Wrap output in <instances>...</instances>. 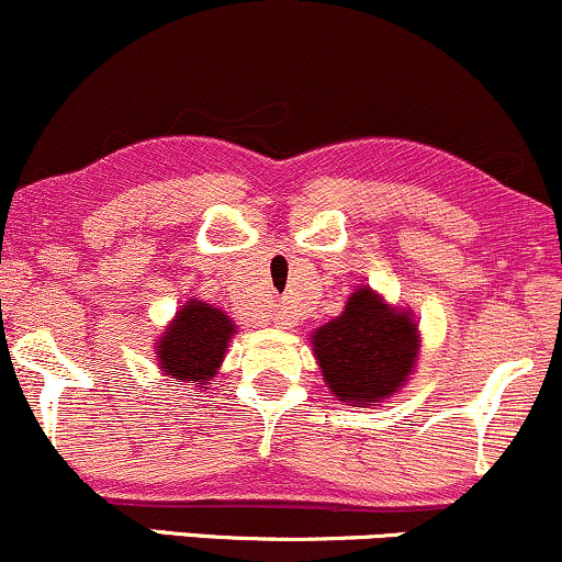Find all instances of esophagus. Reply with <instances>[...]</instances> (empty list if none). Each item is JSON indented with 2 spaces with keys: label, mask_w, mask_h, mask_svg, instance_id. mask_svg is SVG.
<instances>
[{
  "label": "esophagus",
  "mask_w": 562,
  "mask_h": 562,
  "mask_svg": "<svg viewBox=\"0 0 562 562\" xmlns=\"http://www.w3.org/2000/svg\"><path fill=\"white\" fill-rule=\"evenodd\" d=\"M274 322H277V325H280V327H288V325H293V314H290L288 308H280V312L274 314Z\"/></svg>",
  "instance_id": "1"
}]
</instances>
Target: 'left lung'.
Returning a JSON list of instances; mask_svg holds the SVG:
<instances>
[{"label": "left lung", "instance_id": "8db88e82", "mask_svg": "<svg viewBox=\"0 0 562 562\" xmlns=\"http://www.w3.org/2000/svg\"><path fill=\"white\" fill-rule=\"evenodd\" d=\"M325 383L340 402H380L409 378L417 327L406 312L389 308L372 290H357L338 319L312 335Z\"/></svg>", "mask_w": 562, "mask_h": 562}]
</instances>
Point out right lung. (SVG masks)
<instances>
[{"label":"right lung","mask_w":562,"mask_h":562,"mask_svg":"<svg viewBox=\"0 0 562 562\" xmlns=\"http://www.w3.org/2000/svg\"><path fill=\"white\" fill-rule=\"evenodd\" d=\"M232 333L235 325L227 314L211 303L190 301L160 338V370L164 375L177 378V383L192 380L195 385H205V380L216 375Z\"/></svg>","instance_id":"add662e5"}]
</instances>
